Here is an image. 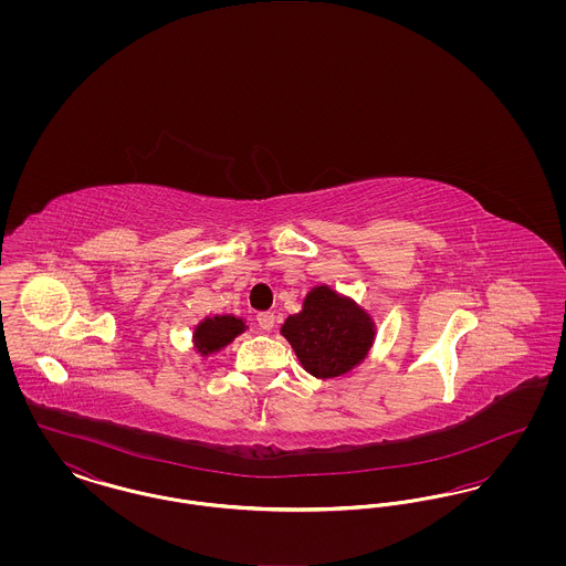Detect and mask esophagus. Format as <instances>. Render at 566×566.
I'll use <instances>...</instances> for the list:
<instances>
[{
  "label": "esophagus",
  "mask_w": 566,
  "mask_h": 566,
  "mask_svg": "<svg viewBox=\"0 0 566 566\" xmlns=\"http://www.w3.org/2000/svg\"><path fill=\"white\" fill-rule=\"evenodd\" d=\"M256 323L261 326V331H268V333H270L271 328L275 326V316H273V312H261V314L256 316Z\"/></svg>",
  "instance_id": "obj_1"
}]
</instances>
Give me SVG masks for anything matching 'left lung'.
<instances>
[{
  "mask_svg": "<svg viewBox=\"0 0 566 566\" xmlns=\"http://www.w3.org/2000/svg\"><path fill=\"white\" fill-rule=\"evenodd\" d=\"M280 333L303 369L326 379L344 376L365 360L376 339V323L352 298L323 284L305 295L303 310L289 316Z\"/></svg>",
  "mask_w": 566,
  "mask_h": 566,
  "instance_id": "8db88e82",
  "label": "left lung"
}]
</instances>
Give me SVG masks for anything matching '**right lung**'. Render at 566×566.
Instances as JSON below:
<instances>
[{"instance_id": "1", "label": "right lung", "mask_w": 566, "mask_h": 566, "mask_svg": "<svg viewBox=\"0 0 566 566\" xmlns=\"http://www.w3.org/2000/svg\"><path fill=\"white\" fill-rule=\"evenodd\" d=\"M243 331H245V323L238 316H231V314L210 316L195 326L192 342L197 352H201V356H208L229 346Z\"/></svg>"}]
</instances>
